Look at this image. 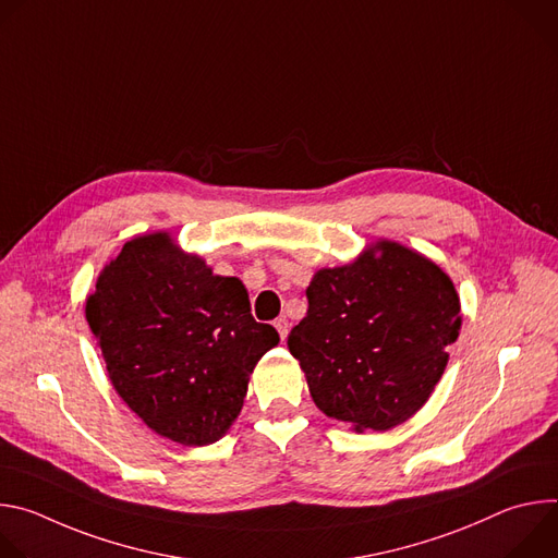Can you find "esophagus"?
<instances>
[{
	"label": "esophagus",
	"mask_w": 558,
	"mask_h": 558,
	"mask_svg": "<svg viewBox=\"0 0 558 558\" xmlns=\"http://www.w3.org/2000/svg\"><path fill=\"white\" fill-rule=\"evenodd\" d=\"M274 327L278 329L280 338H282V340H287V336H289V320H287V317H278V320L274 323Z\"/></svg>",
	"instance_id": "esophagus-1"
}]
</instances>
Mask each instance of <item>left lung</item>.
<instances>
[{"label":"left lung","mask_w":558,"mask_h":558,"mask_svg":"<svg viewBox=\"0 0 558 558\" xmlns=\"http://www.w3.org/2000/svg\"><path fill=\"white\" fill-rule=\"evenodd\" d=\"M306 300L289 351L317 409L355 430H388L426 404L461 327L459 295L435 263L381 241L317 271Z\"/></svg>","instance_id":"left-lung-1"}]
</instances>
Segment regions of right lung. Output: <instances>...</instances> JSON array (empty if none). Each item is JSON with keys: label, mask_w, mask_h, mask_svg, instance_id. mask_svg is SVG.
Listing matches in <instances>:
<instances>
[{"label": "right lung", "mask_w": 558, "mask_h": 558, "mask_svg": "<svg viewBox=\"0 0 558 558\" xmlns=\"http://www.w3.org/2000/svg\"><path fill=\"white\" fill-rule=\"evenodd\" d=\"M110 379L158 435L205 446L225 435L258 360L280 342L245 284L214 276L168 233L125 243L86 302Z\"/></svg>", "instance_id": "obj_1"}]
</instances>
